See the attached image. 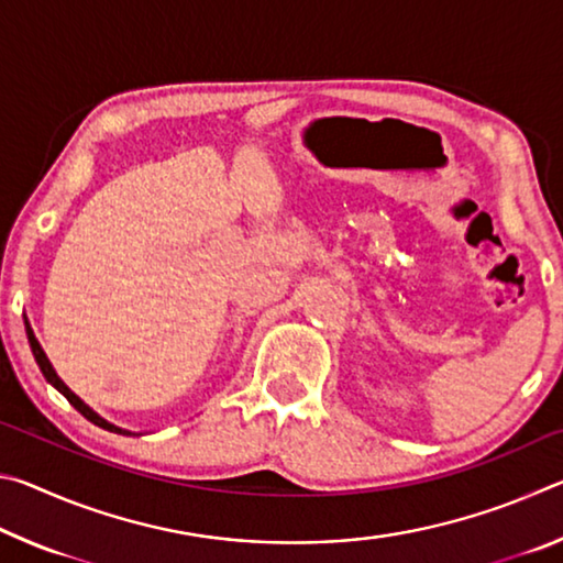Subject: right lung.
Segmentation results:
<instances>
[{
  "instance_id": "1",
  "label": "right lung",
  "mask_w": 563,
  "mask_h": 563,
  "mask_svg": "<svg viewBox=\"0 0 563 563\" xmlns=\"http://www.w3.org/2000/svg\"><path fill=\"white\" fill-rule=\"evenodd\" d=\"M26 325V338H30V347H32V352H34V360H36V365H40V369H42V375L46 377V383H52L56 389H59V393L69 399V402L79 409V412L89 419V422H93L97 427H103V430H109V432H123V430H119V427H113V424H109L107 419H101L97 412H93V409H89L87 405L81 402L79 397H76L69 387H66L62 379H59V375L54 373V367H52V362L46 360V355H44V350H42V345L40 342H36V338H34V332H32V328H30V322H24ZM123 434H129V432H123Z\"/></svg>"
}]
</instances>
